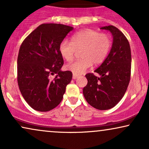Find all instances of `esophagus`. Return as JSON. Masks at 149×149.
I'll list each match as a JSON object with an SVG mask.
<instances>
[{"mask_svg": "<svg viewBox=\"0 0 149 149\" xmlns=\"http://www.w3.org/2000/svg\"><path fill=\"white\" fill-rule=\"evenodd\" d=\"M78 75H77V74H73V76H72V79H77L78 78Z\"/></svg>", "mask_w": 149, "mask_h": 149, "instance_id": "esophagus-1", "label": "esophagus"}]
</instances>
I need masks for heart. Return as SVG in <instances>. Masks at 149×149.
Segmentation results:
<instances>
[{"mask_svg": "<svg viewBox=\"0 0 149 149\" xmlns=\"http://www.w3.org/2000/svg\"><path fill=\"white\" fill-rule=\"evenodd\" d=\"M111 47V38L109 34L95 30L86 29L74 34L71 42L64 40L61 42L59 51L67 62L74 58L76 51L81 50V60L66 65L67 70L75 74L85 72L91 65H98L107 58Z\"/></svg>", "mask_w": 149, "mask_h": 149, "instance_id": "obj_1", "label": "heart"}]
</instances>
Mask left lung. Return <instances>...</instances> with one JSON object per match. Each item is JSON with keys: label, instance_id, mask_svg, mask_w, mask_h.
<instances>
[{"label": "left lung", "instance_id": "8db88e82", "mask_svg": "<svg viewBox=\"0 0 149 149\" xmlns=\"http://www.w3.org/2000/svg\"><path fill=\"white\" fill-rule=\"evenodd\" d=\"M113 36L107 58L95 70L100 77L87 73V84L83 93L86 101L98 110H108L117 104L123 97L131 77V49L127 38L114 26L102 27Z\"/></svg>", "mask_w": 149, "mask_h": 149}]
</instances>
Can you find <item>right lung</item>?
Returning <instances> with one entry per match:
<instances>
[{"instance_id":"1","label":"right lung","mask_w":149,"mask_h":149,"mask_svg":"<svg viewBox=\"0 0 149 149\" xmlns=\"http://www.w3.org/2000/svg\"><path fill=\"white\" fill-rule=\"evenodd\" d=\"M72 30V27L64 24H42L20 46L18 86L26 102L36 111L47 112L56 108L72 80V72L60 70L64 60L59 47Z\"/></svg>"}]
</instances>
